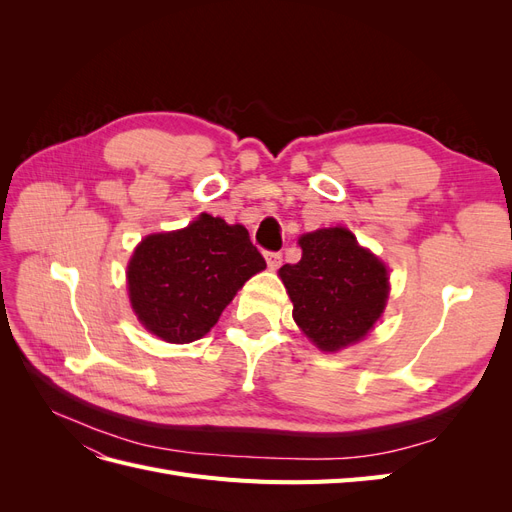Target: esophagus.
Returning <instances> with one entry per match:
<instances>
[{
  "mask_svg": "<svg viewBox=\"0 0 512 512\" xmlns=\"http://www.w3.org/2000/svg\"><path fill=\"white\" fill-rule=\"evenodd\" d=\"M265 260H267L269 269H277L282 265V254L280 252H265Z\"/></svg>",
  "mask_w": 512,
  "mask_h": 512,
  "instance_id": "obj_1",
  "label": "esophagus"
}]
</instances>
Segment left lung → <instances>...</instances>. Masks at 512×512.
<instances>
[{
  "label": "left lung",
  "mask_w": 512,
  "mask_h": 512,
  "mask_svg": "<svg viewBox=\"0 0 512 512\" xmlns=\"http://www.w3.org/2000/svg\"><path fill=\"white\" fill-rule=\"evenodd\" d=\"M299 245L301 260L280 269L294 322L324 352L359 342L389 297L386 267L346 228L309 232Z\"/></svg>",
  "instance_id": "obj_1"
}]
</instances>
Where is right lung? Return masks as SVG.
Here are the masks:
<instances>
[{
  "label": "right lung",
  "mask_w": 512,
  "mask_h": 512,
  "mask_svg": "<svg viewBox=\"0 0 512 512\" xmlns=\"http://www.w3.org/2000/svg\"><path fill=\"white\" fill-rule=\"evenodd\" d=\"M267 267L241 224L203 213L188 228L149 235L128 265L134 312L170 344L209 333L252 275Z\"/></svg>",
  "instance_id": "1"
}]
</instances>
